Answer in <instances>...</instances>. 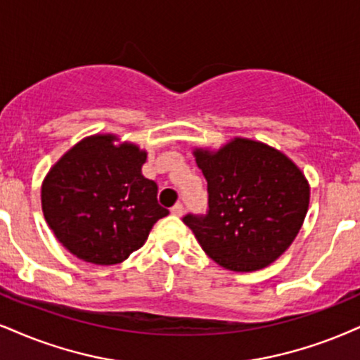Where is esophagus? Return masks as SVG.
Returning <instances> with one entry per match:
<instances>
[{
	"label": "esophagus",
	"mask_w": 360,
	"mask_h": 360,
	"mask_svg": "<svg viewBox=\"0 0 360 360\" xmlns=\"http://www.w3.org/2000/svg\"><path fill=\"white\" fill-rule=\"evenodd\" d=\"M172 214L173 215H176V217H180L181 214H184V203H175V205L172 207Z\"/></svg>",
	"instance_id": "obj_1"
}]
</instances>
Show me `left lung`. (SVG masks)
I'll use <instances>...</instances> for the list:
<instances>
[{
  "label": "left lung",
  "instance_id": "left-lung-1",
  "mask_svg": "<svg viewBox=\"0 0 360 360\" xmlns=\"http://www.w3.org/2000/svg\"><path fill=\"white\" fill-rule=\"evenodd\" d=\"M207 180V214H187L205 254L235 272L277 260L302 227L310 188L285 155L260 141L235 139L217 153L195 150Z\"/></svg>",
  "mask_w": 360,
  "mask_h": 360
}]
</instances>
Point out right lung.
<instances>
[{
	"label": "right lung",
	"mask_w": 360,
	"mask_h": 360,
	"mask_svg": "<svg viewBox=\"0 0 360 360\" xmlns=\"http://www.w3.org/2000/svg\"><path fill=\"white\" fill-rule=\"evenodd\" d=\"M113 135L79 141L51 168L41 187V207L55 237L78 259L120 264L143 245L168 210L158 187L141 175L146 153L113 145Z\"/></svg>",
	"instance_id": "add662e5"
}]
</instances>
